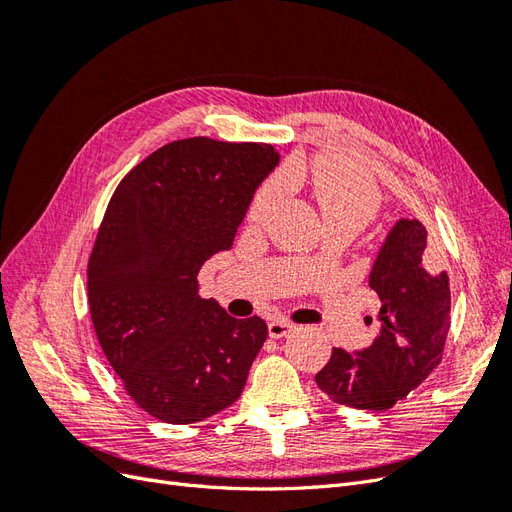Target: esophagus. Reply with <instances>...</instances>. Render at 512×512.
I'll use <instances>...</instances> for the list:
<instances>
[{
	"label": "esophagus",
	"instance_id": "obj_1",
	"mask_svg": "<svg viewBox=\"0 0 512 512\" xmlns=\"http://www.w3.org/2000/svg\"><path fill=\"white\" fill-rule=\"evenodd\" d=\"M292 329H294V324L290 320H286V318L277 316V318L269 320V335L271 337H286Z\"/></svg>",
	"mask_w": 512,
	"mask_h": 512
}]
</instances>
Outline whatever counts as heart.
Masks as SVG:
<instances>
[{"instance_id":"heart-1","label":"heart","mask_w":512,"mask_h":512,"mask_svg":"<svg viewBox=\"0 0 512 512\" xmlns=\"http://www.w3.org/2000/svg\"><path fill=\"white\" fill-rule=\"evenodd\" d=\"M309 183H312V194L324 226L346 222L361 230L378 211L380 196L374 181L361 166L342 156L318 158L312 164ZM284 192L286 179L282 175L262 183L252 200L254 218L265 215Z\"/></svg>"}]
</instances>
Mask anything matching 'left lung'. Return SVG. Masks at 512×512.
Instances as JSON below:
<instances>
[{"label": "left lung", "instance_id": "1", "mask_svg": "<svg viewBox=\"0 0 512 512\" xmlns=\"http://www.w3.org/2000/svg\"><path fill=\"white\" fill-rule=\"evenodd\" d=\"M369 288L382 303L376 339L354 352L333 348L316 384L335 404L389 410L440 365L451 327L448 275L421 222L399 218L386 232Z\"/></svg>", "mask_w": 512, "mask_h": 512}]
</instances>
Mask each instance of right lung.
Here are the masks:
<instances>
[{
    "mask_svg": "<svg viewBox=\"0 0 512 512\" xmlns=\"http://www.w3.org/2000/svg\"><path fill=\"white\" fill-rule=\"evenodd\" d=\"M280 164L265 143H168L121 179L87 267L91 322L128 395L164 423L218 414L243 393L267 322L198 294V271L235 241Z\"/></svg>",
    "mask_w": 512,
    "mask_h": 512,
    "instance_id": "1",
    "label": "right lung"
}]
</instances>
